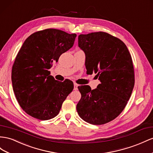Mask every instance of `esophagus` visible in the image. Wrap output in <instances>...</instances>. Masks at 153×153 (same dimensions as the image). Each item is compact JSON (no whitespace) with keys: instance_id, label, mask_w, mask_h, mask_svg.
<instances>
[{"instance_id":"34e87169","label":"esophagus","mask_w":153,"mask_h":153,"mask_svg":"<svg viewBox=\"0 0 153 153\" xmlns=\"http://www.w3.org/2000/svg\"><path fill=\"white\" fill-rule=\"evenodd\" d=\"M78 85L77 84H76V83H74V90H77L78 89Z\"/></svg>"}]
</instances>
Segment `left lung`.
<instances>
[{
	"label": "left lung",
	"instance_id": "left-lung-1",
	"mask_svg": "<svg viewBox=\"0 0 153 153\" xmlns=\"http://www.w3.org/2000/svg\"><path fill=\"white\" fill-rule=\"evenodd\" d=\"M78 47L85 55L87 73H97L100 84L93 90L78 87L82 97L77 113L91 124H104L122 112L131 97L134 85L131 56L121 40L102 31L80 35Z\"/></svg>",
	"mask_w": 153,
	"mask_h": 153
}]
</instances>
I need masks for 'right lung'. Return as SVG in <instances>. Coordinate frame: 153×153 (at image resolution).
I'll list each match as a JSON object with an SVG mask.
<instances>
[{"label":"right lung","instance_id":"obj_1","mask_svg":"<svg viewBox=\"0 0 153 153\" xmlns=\"http://www.w3.org/2000/svg\"><path fill=\"white\" fill-rule=\"evenodd\" d=\"M75 33L46 29L31 34L16 55L11 81L16 100L25 112L41 120L55 117L73 89L69 80L59 82L49 69L73 46Z\"/></svg>","mask_w":153,"mask_h":153}]
</instances>
